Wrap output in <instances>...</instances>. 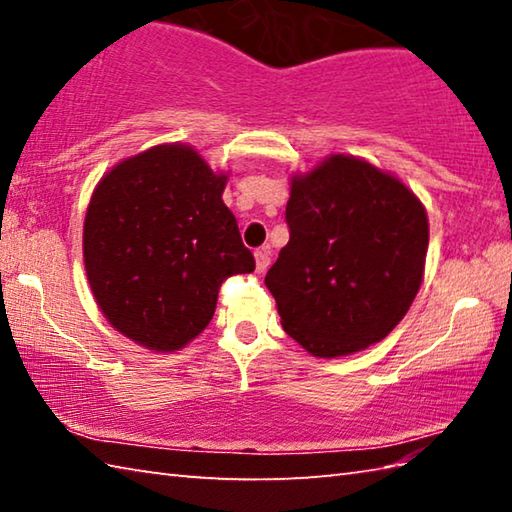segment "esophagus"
I'll use <instances>...</instances> for the list:
<instances>
[{"mask_svg":"<svg viewBox=\"0 0 512 512\" xmlns=\"http://www.w3.org/2000/svg\"><path fill=\"white\" fill-rule=\"evenodd\" d=\"M255 266H257V273H264L268 266H271V250L262 248L255 253Z\"/></svg>","mask_w":512,"mask_h":512,"instance_id":"1","label":"esophagus"}]
</instances>
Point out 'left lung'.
<instances>
[{
	"label": "left lung",
	"instance_id": "8db88e82",
	"mask_svg": "<svg viewBox=\"0 0 512 512\" xmlns=\"http://www.w3.org/2000/svg\"><path fill=\"white\" fill-rule=\"evenodd\" d=\"M289 244L268 268L282 327L316 357H343L393 332L424 273L429 223L400 180L332 155L293 178Z\"/></svg>",
	"mask_w": 512,
	"mask_h": 512
}]
</instances>
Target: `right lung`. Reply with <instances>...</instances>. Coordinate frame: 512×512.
Here are the masks:
<instances>
[{"label": "right lung", "mask_w": 512, "mask_h": 512, "mask_svg": "<svg viewBox=\"0 0 512 512\" xmlns=\"http://www.w3.org/2000/svg\"><path fill=\"white\" fill-rule=\"evenodd\" d=\"M225 176L183 144L119 162L92 194L85 271L103 316L149 350L171 352L210 325L221 284L255 271Z\"/></svg>", "instance_id": "right-lung-1"}]
</instances>
